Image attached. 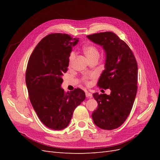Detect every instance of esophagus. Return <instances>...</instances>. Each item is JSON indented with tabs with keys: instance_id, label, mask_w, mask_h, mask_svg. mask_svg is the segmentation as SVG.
I'll return each instance as SVG.
<instances>
[{
	"instance_id": "obj_1",
	"label": "esophagus",
	"mask_w": 160,
	"mask_h": 160,
	"mask_svg": "<svg viewBox=\"0 0 160 160\" xmlns=\"http://www.w3.org/2000/svg\"><path fill=\"white\" fill-rule=\"evenodd\" d=\"M85 95H86L87 98H92V94L91 93H89V92H88V91H86L85 92Z\"/></svg>"
}]
</instances>
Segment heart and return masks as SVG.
Returning a JSON list of instances; mask_svg holds the SVG:
<instances>
[{
	"label": "heart",
	"instance_id": "b5f03b06",
	"mask_svg": "<svg viewBox=\"0 0 160 160\" xmlns=\"http://www.w3.org/2000/svg\"><path fill=\"white\" fill-rule=\"evenodd\" d=\"M84 52L85 53L86 56L88 57V58L89 60L91 59H92V58H94L96 57H99V51L98 48H97L95 45L87 46L86 47H85ZM75 57V52H72L69 56V63L70 64H71L72 62L73 61ZM83 80L85 82V83H86L87 85H88L89 83L88 77H87V76L84 77L83 78Z\"/></svg>",
	"mask_w": 160,
	"mask_h": 160
}]
</instances>
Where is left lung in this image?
I'll use <instances>...</instances> for the list:
<instances>
[{"instance_id": "1", "label": "left lung", "mask_w": 160, "mask_h": 160, "mask_svg": "<svg viewBox=\"0 0 160 160\" xmlns=\"http://www.w3.org/2000/svg\"><path fill=\"white\" fill-rule=\"evenodd\" d=\"M103 47L106 54L105 69L98 86L109 89L110 95L93 94L98 106L92 113L97 126L111 130L122 125L132 109L138 90V64L132 51L113 32L87 36Z\"/></svg>"}]
</instances>
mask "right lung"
Segmentation results:
<instances>
[{"instance_id":"obj_1","label":"right lung","mask_w":160,"mask_h":160,"mask_svg":"<svg viewBox=\"0 0 160 160\" xmlns=\"http://www.w3.org/2000/svg\"><path fill=\"white\" fill-rule=\"evenodd\" d=\"M78 41L67 34H49L28 61L25 79L31 103L41 122L54 130L68 126L74 110L85 99L79 88L65 93L61 88L72 48Z\"/></svg>"}]
</instances>
